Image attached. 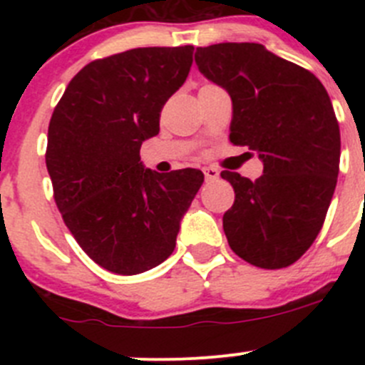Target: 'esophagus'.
<instances>
[{
    "instance_id": "34e87169",
    "label": "esophagus",
    "mask_w": 365,
    "mask_h": 365,
    "mask_svg": "<svg viewBox=\"0 0 365 365\" xmlns=\"http://www.w3.org/2000/svg\"><path fill=\"white\" fill-rule=\"evenodd\" d=\"M203 173H205L206 180H217V178H219V169L212 168V165H208V168H203Z\"/></svg>"
}]
</instances>
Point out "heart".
<instances>
[{
    "instance_id": "obj_1",
    "label": "heart",
    "mask_w": 365,
    "mask_h": 365,
    "mask_svg": "<svg viewBox=\"0 0 365 365\" xmlns=\"http://www.w3.org/2000/svg\"><path fill=\"white\" fill-rule=\"evenodd\" d=\"M206 86H213V84H203V86H201V88H206ZM201 88H200V90H201Z\"/></svg>"
}]
</instances>
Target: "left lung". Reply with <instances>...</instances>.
Wrapping results in <instances>:
<instances>
[{"mask_svg":"<svg viewBox=\"0 0 365 365\" xmlns=\"http://www.w3.org/2000/svg\"><path fill=\"white\" fill-rule=\"evenodd\" d=\"M196 63L230 93V141L263 160L254 182L220 173L235 189L222 217L227 244L254 267H289L322 231L339 175L341 134L329 93L314 73L261 43L197 47Z\"/></svg>","mask_w":365,"mask_h":365,"instance_id":"1","label":"left lung"}]
</instances>
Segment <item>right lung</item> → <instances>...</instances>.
Instances as JSON below:
<instances>
[{
	"label": "right lung",
	"instance_id": "1",
	"mask_svg": "<svg viewBox=\"0 0 365 365\" xmlns=\"http://www.w3.org/2000/svg\"><path fill=\"white\" fill-rule=\"evenodd\" d=\"M192 46L139 47L101 58L70 81L47 130L46 165L63 222L106 270L135 275L175 251L180 219L205 175L145 169L139 150L185 83Z\"/></svg>",
	"mask_w": 365,
	"mask_h": 365
}]
</instances>
